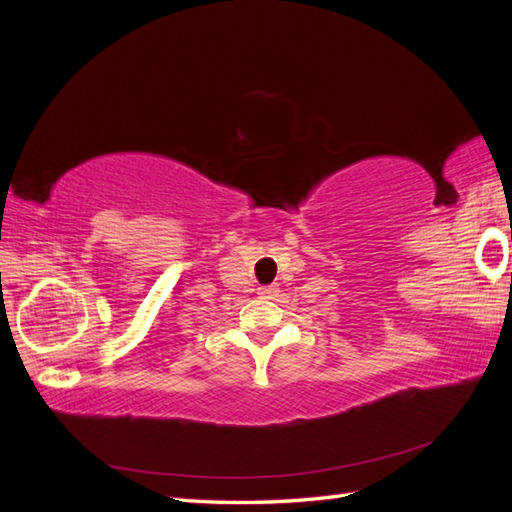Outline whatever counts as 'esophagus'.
I'll return each instance as SVG.
<instances>
[{
    "label": "esophagus",
    "instance_id": "esophagus-1",
    "mask_svg": "<svg viewBox=\"0 0 512 512\" xmlns=\"http://www.w3.org/2000/svg\"><path fill=\"white\" fill-rule=\"evenodd\" d=\"M258 294H262V297H265V299H273L275 294H277V288L275 286H265V288L258 290Z\"/></svg>",
    "mask_w": 512,
    "mask_h": 512
}]
</instances>
